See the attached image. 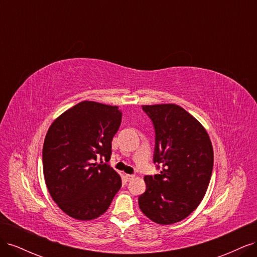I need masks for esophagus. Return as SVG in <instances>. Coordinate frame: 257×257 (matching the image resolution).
<instances>
[{"instance_id": "obj_1", "label": "esophagus", "mask_w": 257, "mask_h": 257, "mask_svg": "<svg viewBox=\"0 0 257 257\" xmlns=\"http://www.w3.org/2000/svg\"><path fill=\"white\" fill-rule=\"evenodd\" d=\"M124 178H125L126 181H131V180H133V179H134V175H128V174H126L125 176H124Z\"/></svg>"}]
</instances>
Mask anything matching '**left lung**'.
<instances>
[{
    "label": "left lung",
    "instance_id": "1",
    "mask_svg": "<svg viewBox=\"0 0 257 257\" xmlns=\"http://www.w3.org/2000/svg\"><path fill=\"white\" fill-rule=\"evenodd\" d=\"M155 131L154 164L161 174L145 176L138 198L143 213L169 225L189 216L203 200L211 179L213 148L205 127L175 104L144 105Z\"/></svg>",
    "mask_w": 257,
    "mask_h": 257
}]
</instances>
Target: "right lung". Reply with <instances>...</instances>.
<instances>
[{"mask_svg":"<svg viewBox=\"0 0 257 257\" xmlns=\"http://www.w3.org/2000/svg\"><path fill=\"white\" fill-rule=\"evenodd\" d=\"M121 119L118 106L83 100L58 116L47 132L45 182L54 203L76 220H94L105 213L121 188L118 173L95 162L110 160Z\"/></svg>","mask_w":257,"mask_h":257,"instance_id":"1","label":"right lung"}]
</instances>
